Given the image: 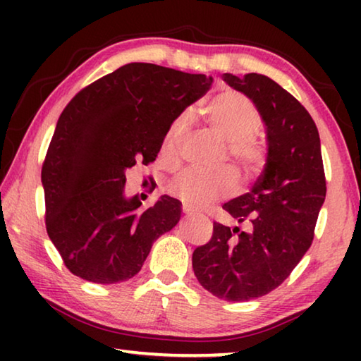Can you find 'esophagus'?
I'll use <instances>...</instances> for the list:
<instances>
[{"label":"esophagus","mask_w":361,"mask_h":361,"mask_svg":"<svg viewBox=\"0 0 361 361\" xmlns=\"http://www.w3.org/2000/svg\"><path fill=\"white\" fill-rule=\"evenodd\" d=\"M183 213H185V215H192L194 210L189 205H183Z\"/></svg>","instance_id":"esophagus-1"}]
</instances>
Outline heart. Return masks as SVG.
Here are the masks:
<instances>
[{
  "mask_svg": "<svg viewBox=\"0 0 361 361\" xmlns=\"http://www.w3.org/2000/svg\"><path fill=\"white\" fill-rule=\"evenodd\" d=\"M207 121L213 132L228 140V154L248 175L258 173L264 164V148L253 135L259 132L262 118L255 103L239 92H224L210 102ZM192 124L191 109L175 116L162 138V156L175 161ZM239 172L224 166L213 172L183 170L170 181L169 191L189 207H205L229 197L239 189Z\"/></svg>",
  "mask_w": 361,
  "mask_h": 361,
  "instance_id": "obj_1",
  "label": "heart"
}]
</instances>
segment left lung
Listing matches in <instances>:
<instances>
[{
  "mask_svg": "<svg viewBox=\"0 0 361 361\" xmlns=\"http://www.w3.org/2000/svg\"><path fill=\"white\" fill-rule=\"evenodd\" d=\"M223 79L259 109L267 157L252 191L223 205L250 229L213 223L212 239L194 250L192 269L212 295L240 302L282 285L312 245L326 180L319 130L295 97L258 73Z\"/></svg>",
  "mask_w": 361,
  "mask_h": 361,
  "instance_id": "1",
  "label": "left lung"
}]
</instances>
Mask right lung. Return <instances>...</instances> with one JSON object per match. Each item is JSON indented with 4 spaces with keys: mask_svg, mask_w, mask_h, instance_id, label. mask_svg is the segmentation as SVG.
Returning a JSON list of instances; mask_svg holds the SVG:
<instances>
[{
    "mask_svg": "<svg viewBox=\"0 0 361 361\" xmlns=\"http://www.w3.org/2000/svg\"><path fill=\"white\" fill-rule=\"evenodd\" d=\"M212 76L127 63L73 97L42 164L46 229L66 269L111 285L140 272L152 243L180 221L181 202L161 195L140 210L126 199V170L156 161L175 116L207 94Z\"/></svg>",
    "mask_w": 361,
    "mask_h": 361,
    "instance_id": "add662e5",
    "label": "right lung"
}]
</instances>
